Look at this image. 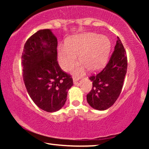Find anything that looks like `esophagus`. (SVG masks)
Listing matches in <instances>:
<instances>
[{
	"mask_svg": "<svg viewBox=\"0 0 149 149\" xmlns=\"http://www.w3.org/2000/svg\"><path fill=\"white\" fill-rule=\"evenodd\" d=\"M78 80H79V77H77L76 76H75V75L73 76V81H74V84H76Z\"/></svg>",
	"mask_w": 149,
	"mask_h": 149,
	"instance_id": "esophagus-1",
	"label": "esophagus"
}]
</instances>
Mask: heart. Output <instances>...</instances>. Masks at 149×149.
Instances as JSON below:
<instances>
[{
    "mask_svg": "<svg viewBox=\"0 0 149 149\" xmlns=\"http://www.w3.org/2000/svg\"><path fill=\"white\" fill-rule=\"evenodd\" d=\"M110 52V42L104 35L84 33L68 39L65 45L58 49L59 64L62 69L68 70L77 60V54L83 64L72 70L74 74L79 75L87 67L90 71L96 72L104 66Z\"/></svg>",
    "mask_w": 149,
    "mask_h": 149,
    "instance_id": "obj_1",
    "label": "heart"
}]
</instances>
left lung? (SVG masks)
<instances>
[{"label": "left lung", "instance_id": "1", "mask_svg": "<svg viewBox=\"0 0 149 149\" xmlns=\"http://www.w3.org/2000/svg\"><path fill=\"white\" fill-rule=\"evenodd\" d=\"M109 62L101 72L89 77L93 88L87 95V100L92 108L105 110L116 101L122 91L127 73V59L125 50L119 37Z\"/></svg>", "mask_w": 149, "mask_h": 149}]
</instances>
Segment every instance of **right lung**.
<instances>
[{
  "label": "right lung",
  "mask_w": 149,
  "mask_h": 149,
  "mask_svg": "<svg viewBox=\"0 0 149 149\" xmlns=\"http://www.w3.org/2000/svg\"><path fill=\"white\" fill-rule=\"evenodd\" d=\"M57 38L50 29H41L27 39L22 55L27 93L37 107L48 112L64 105L73 79L57 61Z\"/></svg>",
  "instance_id": "obj_1"
}]
</instances>
